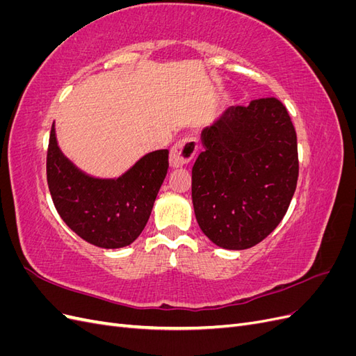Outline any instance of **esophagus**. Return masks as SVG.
Masks as SVG:
<instances>
[{
    "label": "esophagus",
    "instance_id": "1",
    "mask_svg": "<svg viewBox=\"0 0 356 356\" xmlns=\"http://www.w3.org/2000/svg\"><path fill=\"white\" fill-rule=\"evenodd\" d=\"M197 148H199V144H197L196 138L187 136L184 139H181V141H178L170 149V154H169L170 166L181 168V166L190 163L193 157L196 156Z\"/></svg>",
    "mask_w": 356,
    "mask_h": 356
}]
</instances>
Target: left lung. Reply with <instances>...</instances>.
Listing matches in <instances>:
<instances>
[{
    "instance_id": "obj_1",
    "label": "left lung",
    "mask_w": 356,
    "mask_h": 356,
    "mask_svg": "<svg viewBox=\"0 0 356 356\" xmlns=\"http://www.w3.org/2000/svg\"><path fill=\"white\" fill-rule=\"evenodd\" d=\"M191 170L199 227L225 250H248L282 221L298 179L297 134L285 105L270 98L232 106L203 129Z\"/></svg>"
}]
</instances>
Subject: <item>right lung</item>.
Listing matches in <instances>:
<instances>
[{
	"label": "right lung",
	"mask_w": 356,
	"mask_h": 356,
	"mask_svg": "<svg viewBox=\"0 0 356 356\" xmlns=\"http://www.w3.org/2000/svg\"><path fill=\"white\" fill-rule=\"evenodd\" d=\"M169 152L148 153L117 179L83 174L60 153L51 124L47 148V184L55 208L68 227L92 245H131L152 213L169 168Z\"/></svg>",
	"instance_id": "right-lung-1"
}]
</instances>
